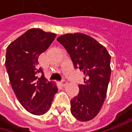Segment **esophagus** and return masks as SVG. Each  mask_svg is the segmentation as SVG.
Segmentation results:
<instances>
[{
	"mask_svg": "<svg viewBox=\"0 0 132 132\" xmlns=\"http://www.w3.org/2000/svg\"><path fill=\"white\" fill-rule=\"evenodd\" d=\"M60 84H61V85H62V87H64V86H65V85L67 84V81H66L65 80H63V81H62V82H60Z\"/></svg>",
	"mask_w": 132,
	"mask_h": 132,
	"instance_id": "esophagus-1",
	"label": "esophagus"
}]
</instances>
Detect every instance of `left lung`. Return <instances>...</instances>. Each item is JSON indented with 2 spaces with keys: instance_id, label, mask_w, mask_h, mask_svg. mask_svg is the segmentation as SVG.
Wrapping results in <instances>:
<instances>
[{
  "instance_id": "obj_1",
  "label": "left lung",
  "mask_w": 132,
  "mask_h": 132,
  "mask_svg": "<svg viewBox=\"0 0 132 132\" xmlns=\"http://www.w3.org/2000/svg\"><path fill=\"white\" fill-rule=\"evenodd\" d=\"M57 41L69 53L74 68L84 73V84L70 101V112L79 121H88L98 114L106 95L111 76V56L98 41L81 33L66 34Z\"/></svg>"
}]
</instances>
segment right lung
I'll use <instances>...</instances> for the list:
<instances>
[{"instance_id":"obj_1","label":"right lung","mask_w":132,"mask_h":132,"mask_svg":"<svg viewBox=\"0 0 132 132\" xmlns=\"http://www.w3.org/2000/svg\"><path fill=\"white\" fill-rule=\"evenodd\" d=\"M56 34L31 28L6 48V62L9 79L20 103L35 115L46 113L51 106L58 88L45 78L38 68V57L52 43ZM42 76L38 78L37 73Z\"/></svg>"}]
</instances>
